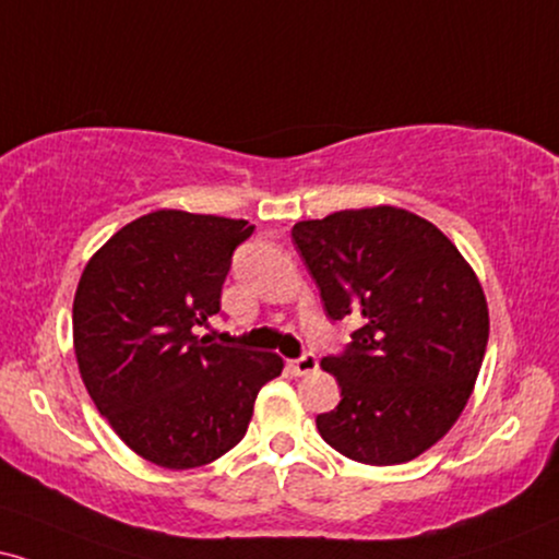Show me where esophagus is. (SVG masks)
I'll return each mask as SVG.
<instances>
[{
    "label": "esophagus",
    "instance_id": "34e87169",
    "mask_svg": "<svg viewBox=\"0 0 559 559\" xmlns=\"http://www.w3.org/2000/svg\"><path fill=\"white\" fill-rule=\"evenodd\" d=\"M288 369H292L296 377H307V373L320 369V361H317L314 353H304L301 358H294V361H288Z\"/></svg>",
    "mask_w": 559,
    "mask_h": 559
}]
</instances>
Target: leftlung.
Returning <instances> with one entry per match:
<instances>
[{
  "instance_id": "1",
  "label": "left lung",
  "mask_w": 559,
  "mask_h": 559,
  "mask_svg": "<svg viewBox=\"0 0 559 559\" xmlns=\"http://www.w3.org/2000/svg\"><path fill=\"white\" fill-rule=\"evenodd\" d=\"M330 320L358 330L322 369L341 405L317 430L353 462L390 467L449 433L483 366L490 314L477 273L426 218L397 206L345 209L292 229Z\"/></svg>"
}]
</instances>
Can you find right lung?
<instances>
[{"label": "right lung", "mask_w": 559, "mask_h": 559, "mask_svg": "<svg viewBox=\"0 0 559 559\" xmlns=\"http://www.w3.org/2000/svg\"><path fill=\"white\" fill-rule=\"evenodd\" d=\"M245 218L159 209L118 229L84 265L74 294V356L118 438L165 469H193L235 449L275 353L193 335L222 307Z\"/></svg>", "instance_id": "1"}]
</instances>
